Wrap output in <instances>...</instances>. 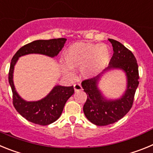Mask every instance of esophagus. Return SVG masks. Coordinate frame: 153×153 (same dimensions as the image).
<instances>
[{"instance_id": "1", "label": "esophagus", "mask_w": 153, "mask_h": 153, "mask_svg": "<svg viewBox=\"0 0 153 153\" xmlns=\"http://www.w3.org/2000/svg\"><path fill=\"white\" fill-rule=\"evenodd\" d=\"M74 90H75V92L82 90V86H81V85L79 84V83H76V84H74Z\"/></svg>"}]
</instances>
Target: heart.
<instances>
[{
	"label": "heart",
	"mask_w": 153,
	"mask_h": 153,
	"mask_svg": "<svg viewBox=\"0 0 153 153\" xmlns=\"http://www.w3.org/2000/svg\"><path fill=\"white\" fill-rule=\"evenodd\" d=\"M63 60L66 66H62L61 69L65 74L72 75L70 69H80L81 76L90 79L107 66L110 60V51L105 44L78 42L70 45L65 51Z\"/></svg>",
	"instance_id": "b5f03b06"
}]
</instances>
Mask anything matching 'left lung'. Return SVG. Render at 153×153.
Listing matches in <instances>:
<instances>
[{
    "instance_id": "8db88e82",
    "label": "left lung",
    "mask_w": 153,
    "mask_h": 153,
    "mask_svg": "<svg viewBox=\"0 0 153 153\" xmlns=\"http://www.w3.org/2000/svg\"><path fill=\"white\" fill-rule=\"evenodd\" d=\"M113 47V54L107 68L96 77L82 82L87 99L83 106V113L89 121L97 126H107L117 122L132 108L136 90L139 85V69L133 53L121 43L109 39ZM110 69H121L127 76V89L122 97L108 100L98 89L101 76Z\"/></svg>"
}]
</instances>
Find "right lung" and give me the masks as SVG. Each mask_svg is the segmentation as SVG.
<instances>
[{
	"label": "right lung",
	"instance_id": "1",
	"mask_svg": "<svg viewBox=\"0 0 153 153\" xmlns=\"http://www.w3.org/2000/svg\"><path fill=\"white\" fill-rule=\"evenodd\" d=\"M66 38L34 40L17 51L10 63L8 80L13 93V104L17 112L30 122L41 126L53 123L60 117L67 100L74 93V86H55L44 98L37 101H26L17 93L13 84V70L19 57L36 53L54 57L66 43Z\"/></svg>",
	"mask_w": 153,
	"mask_h": 153
}]
</instances>
